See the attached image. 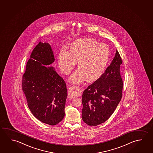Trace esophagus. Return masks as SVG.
Masks as SVG:
<instances>
[{"label":"esophagus","instance_id":"1","mask_svg":"<svg viewBox=\"0 0 153 153\" xmlns=\"http://www.w3.org/2000/svg\"><path fill=\"white\" fill-rule=\"evenodd\" d=\"M68 97L69 98H75L81 95L82 92L78 87H72L68 90Z\"/></svg>","mask_w":153,"mask_h":153}]
</instances>
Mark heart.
<instances>
[{"instance_id": "obj_1", "label": "heart", "mask_w": 153, "mask_h": 153, "mask_svg": "<svg viewBox=\"0 0 153 153\" xmlns=\"http://www.w3.org/2000/svg\"><path fill=\"white\" fill-rule=\"evenodd\" d=\"M110 50L105 44H99L92 38L78 39L69 46L68 51L62 50L58 55L61 71L69 75L78 62L79 69L70 77L74 84H80L87 78L93 82L100 77L108 65Z\"/></svg>"}]
</instances>
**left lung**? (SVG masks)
<instances>
[{
	"mask_svg": "<svg viewBox=\"0 0 153 153\" xmlns=\"http://www.w3.org/2000/svg\"><path fill=\"white\" fill-rule=\"evenodd\" d=\"M122 60L117 50L115 57L100 77L83 92L82 118L88 125L97 126L108 120L122 96L120 76Z\"/></svg>",
	"mask_w": 153,
	"mask_h": 153,
	"instance_id": "1",
	"label": "left lung"
}]
</instances>
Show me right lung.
<instances>
[{"mask_svg":"<svg viewBox=\"0 0 153 153\" xmlns=\"http://www.w3.org/2000/svg\"><path fill=\"white\" fill-rule=\"evenodd\" d=\"M51 45L39 43L30 55L22 76V87L33 115L42 122L55 125L65 117L66 84L53 67Z\"/></svg>","mask_w":153,"mask_h":153,"instance_id":"add662e5","label":"right lung"}]
</instances>
